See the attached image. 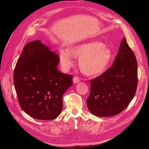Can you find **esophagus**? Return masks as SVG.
Instances as JSON below:
<instances>
[{"label":"esophagus","mask_w":149,"mask_h":149,"mask_svg":"<svg viewBox=\"0 0 149 149\" xmlns=\"http://www.w3.org/2000/svg\"><path fill=\"white\" fill-rule=\"evenodd\" d=\"M80 81L79 78L77 76H75L74 78H73V82H74V83H77L79 82Z\"/></svg>","instance_id":"obj_1"}]
</instances>
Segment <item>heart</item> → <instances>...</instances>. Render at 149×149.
<instances>
[{"label":"heart","mask_w":149,"mask_h":149,"mask_svg":"<svg viewBox=\"0 0 149 149\" xmlns=\"http://www.w3.org/2000/svg\"><path fill=\"white\" fill-rule=\"evenodd\" d=\"M60 62L65 69L74 65L73 58H79L81 72L87 75L100 74L107 68L113 58L110 49L100 42H90L71 47L59 52Z\"/></svg>","instance_id":"obj_1"}]
</instances>
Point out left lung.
Masks as SVG:
<instances>
[{"label": "left lung", "mask_w": 149, "mask_h": 149, "mask_svg": "<svg viewBox=\"0 0 149 149\" xmlns=\"http://www.w3.org/2000/svg\"><path fill=\"white\" fill-rule=\"evenodd\" d=\"M137 84V61L124 38L113 66L90 81L88 108L97 116L118 115L133 99Z\"/></svg>", "instance_id": "1"}]
</instances>
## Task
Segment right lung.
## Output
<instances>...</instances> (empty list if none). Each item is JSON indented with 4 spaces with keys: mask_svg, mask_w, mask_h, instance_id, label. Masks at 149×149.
I'll return each instance as SVG.
<instances>
[{
    "mask_svg": "<svg viewBox=\"0 0 149 149\" xmlns=\"http://www.w3.org/2000/svg\"><path fill=\"white\" fill-rule=\"evenodd\" d=\"M59 56L40 40L24 47L14 70V84L20 106L37 120H53L63 108V95L73 76L57 68Z\"/></svg>",
    "mask_w": 149,
    "mask_h": 149,
    "instance_id": "1",
    "label": "right lung"
}]
</instances>
